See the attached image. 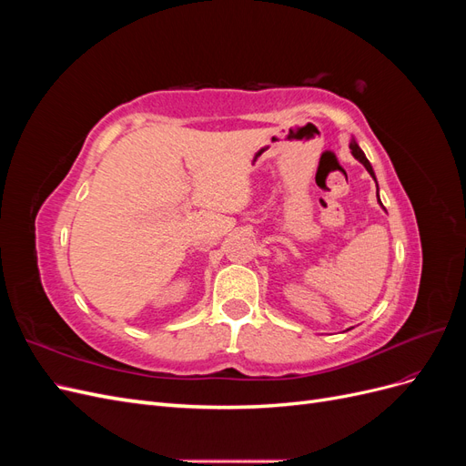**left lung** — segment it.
Masks as SVG:
<instances>
[{
	"instance_id": "1",
	"label": "left lung",
	"mask_w": 466,
	"mask_h": 466,
	"mask_svg": "<svg viewBox=\"0 0 466 466\" xmlns=\"http://www.w3.org/2000/svg\"><path fill=\"white\" fill-rule=\"evenodd\" d=\"M350 149H351V155H354V157L365 167V168H368V173L373 177V180H375V173H373V167H371V163L368 161V157H365V153L360 149V146L356 144V139H351V142H350ZM377 182V180H375ZM377 200H379V194H377ZM380 202V200H379Z\"/></svg>"
}]
</instances>
